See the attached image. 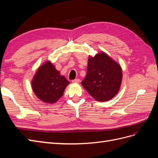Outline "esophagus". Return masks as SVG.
Wrapping results in <instances>:
<instances>
[{
	"label": "esophagus",
	"mask_w": 158,
	"mask_h": 158,
	"mask_svg": "<svg viewBox=\"0 0 158 158\" xmlns=\"http://www.w3.org/2000/svg\"><path fill=\"white\" fill-rule=\"evenodd\" d=\"M80 79H74V80H72V82L74 83V84H78L80 82Z\"/></svg>",
	"instance_id": "esophagus-1"
}]
</instances>
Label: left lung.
Returning a JSON list of instances; mask_svg holds the SVG:
<instances>
[{
    "instance_id": "8db88e82",
    "label": "left lung",
    "mask_w": 158,
    "mask_h": 158,
    "mask_svg": "<svg viewBox=\"0 0 158 158\" xmlns=\"http://www.w3.org/2000/svg\"><path fill=\"white\" fill-rule=\"evenodd\" d=\"M121 66L104 52L88 59L82 86L97 101L106 102L117 94L122 82Z\"/></svg>"
}]
</instances>
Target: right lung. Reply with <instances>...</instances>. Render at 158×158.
<instances>
[{"label": "right lung", "instance_id": "add662e5", "mask_svg": "<svg viewBox=\"0 0 158 158\" xmlns=\"http://www.w3.org/2000/svg\"><path fill=\"white\" fill-rule=\"evenodd\" d=\"M69 83L50 61H47L37 70L31 86L36 96L42 102L54 103L62 97Z\"/></svg>", "mask_w": 158, "mask_h": 158}]
</instances>
